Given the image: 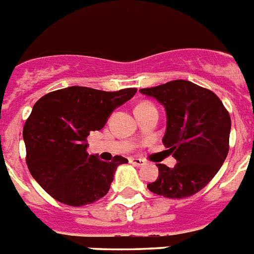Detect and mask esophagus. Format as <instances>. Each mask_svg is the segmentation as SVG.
Returning <instances> with one entry per match:
<instances>
[{"mask_svg":"<svg viewBox=\"0 0 254 254\" xmlns=\"http://www.w3.org/2000/svg\"><path fill=\"white\" fill-rule=\"evenodd\" d=\"M129 163H132V164H135V166H144L145 164V160H142V159H140V158H131V159H129Z\"/></svg>","mask_w":254,"mask_h":254,"instance_id":"esophagus-1","label":"esophagus"}]
</instances>
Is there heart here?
<instances>
[{
  "mask_svg": "<svg viewBox=\"0 0 254 254\" xmlns=\"http://www.w3.org/2000/svg\"><path fill=\"white\" fill-rule=\"evenodd\" d=\"M142 104H149V103H142Z\"/></svg>",
  "mask_w": 254,
  "mask_h": 254,
  "instance_id": "heart-1",
  "label": "heart"
}]
</instances>
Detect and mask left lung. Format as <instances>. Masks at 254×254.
<instances>
[{
	"mask_svg": "<svg viewBox=\"0 0 254 254\" xmlns=\"http://www.w3.org/2000/svg\"><path fill=\"white\" fill-rule=\"evenodd\" d=\"M140 92L166 108L167 128L162 142L177 160L173 168L158 163L159 176L151 192L166 198H188L200 191L218 172L229 153L231 119L222 101L208 88L184 79Z\"/></svg>",
	"mask_w": 254,
	"mask_h": 254,
	"instance_id": "obj_1",
	"label": "left lung"
}]
</instances>
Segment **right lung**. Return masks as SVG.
Masks as SVG:
<instances>
[{
  "instance_id": "1",
  "label": "right lung",
  "mask_w": 254,
  "mask_h": 254,
  "mask_svg": "<svg viewBox=\"0 0 254 254\" xmlns=\"http://www.w3.org/2000/svg\"><path fill=\"white\" fill-rule=\"evenodd\" d=\"M136 91L71 86L49 92L34 104L23 129L25 160L47 194L71 207L90 204L108 194L117 167L128 160L116 155L112 162H103L88 155L87 136L100 131L113 110Z\"/></svg>"
}]
</instances>
